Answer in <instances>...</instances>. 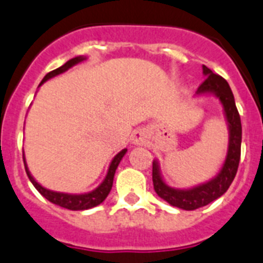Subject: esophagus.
Returning <instances> with one entry per match:
<instances>
[{
  "mask_svg": "<svg viewBox=\"0 0 263 263\" xmlns=\"http://www.w3.org/2000/svg\"><path fill=\"white\" fill-rule=\"evenodd\" d=\"M132 143L135 144V146H142L146 143V134L140 129H136L134 134H132Z\"/></svg>",
  "mask_w": 263,
  "mask_h": 263,
  "instance_id": "esophagus-1",
  "label": "esophagus"
}]
</instances>
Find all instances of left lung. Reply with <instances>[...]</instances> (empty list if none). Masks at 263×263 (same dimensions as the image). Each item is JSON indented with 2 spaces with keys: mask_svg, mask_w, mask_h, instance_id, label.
Wrapping results in <instances>:
<instances>
[{
  "mask_svg": "<svg viewBox=\"0 0 263 263\" xmlns=\"http://www.w3.org/2000/svg\"><path fill=\"white\" fill-rule=\"evenodd\" d=\"M202 74L205 81L200 85L196 96H215L223 106L224 119L228 128L227 155L220 170L209 181L192 187H173L163 180L158 159H154L153 162V182L157 194L170 205L185 211H194L205 206L223 196L235 178L240 161L242 123L231 87L223 77L213 74L206 66H202Z\"/></svg>",
  "mask_w": 263,
  "mask_h": 263,
  "instance_id": "left-lung-1",
  "label": "left lung"
}]
</instances>
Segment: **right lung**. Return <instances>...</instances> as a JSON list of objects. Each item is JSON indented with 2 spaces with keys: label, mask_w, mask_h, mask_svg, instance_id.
I'll use <instances>...</instances> for the list:
<instances>
[{
  "label": "right lung",
  "mask_w": 263,
  "mask_h": 263,
  "mask_svg": "<svg viewBox=\"0 0 263 263\" xmlns=\"http://www.w3.org/2000/svg\"><path fill=\"white\" fill-rule=\"evenodd\" d=\"M86 57H76L67 61L63 66L61 67H58L57 70H52L51 72H48L44 78H43L42 83H40L39 86H42L43 83L46 82V81L51 80V78H54V77L59 76V74H63L69 69H71L72 66L78 65V63H82V62L86 61ZM127 153V148L124 150H121L120 153L116 154L115 158L110 162L109 167H108V172H106L105 178L102 180V182L98 185L96 189L90 192H86V193H63V192H55L51 191V189H47L43 185H40L37 181L33 178V176L29 172V168H28L27 161H25V155L24 157V165H25V172H27V176L29 178V181L32 182V185L37 189L40 194H42L43 197H46L48 201H51L52 204H57V205L62 206V208H67L71 209V211H85V209H90L95 208V206L100 205L106 197H108V194H109L110 189H112L113 185V178H115V173H116V168L120 163V161L123 159V157Z\"/></svg>",
  "instance_id": "1"
}]
</instances>
